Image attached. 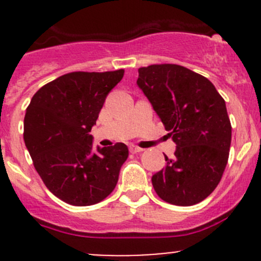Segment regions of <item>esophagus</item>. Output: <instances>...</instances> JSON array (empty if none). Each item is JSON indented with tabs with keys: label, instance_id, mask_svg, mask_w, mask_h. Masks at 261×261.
<instances>
[{
	"label": "esophagus",
	"instance_id": "obj_1",
	"mask_svg": "<svg viewBox=\"0 0 261 261\" xmlns=\"http://www.w3.org/2000/svg\"><path fill=\"white\" fill-rule=\"evenodd\" d=\"M128 149H130V151L133 152V154H136V152L144 151V149H141V147L135 146V145H130V147H128Z\"/></svg>",
	"mask_w": 261,
	"mask_h": 261
}]
</instances>
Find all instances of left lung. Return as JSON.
Here are the masks:
<instances>
[{"label": "left lung", "instance_id": "8db88e82", "mask_svg": "<svg viewBox=\"0 0 261 261\" xmlns=\"http://www.w3.org/2000/svg\"><path fill=\"white\" fill-rule=\"evenodd\" d=\"M138 86L170 131L175 152L151 177L155 192L175 206L210 196L222 178L231 145L225 99L203 75L177 64L139 69Z\"/></svg>", "mask_w": 261, "mask_h": 261}]
</instances>
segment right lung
Listing matches in <instances>:
<instances>
[{"mask_svg":"<svg viewBox=\"0 0 261 261\" xmlns=\"http://www.w3.org/2000/svg\"><path fill=\"white\" fill-rule=\"evenodd\" d=\"M123 77L73 72L41 87L26 109L23 140L46 188L73 206H91L115 189L128 156L125 144L93 150L91 130L107 94Z\"/></svg>","mask_w":261,"mask_h":261,"instance_id":"right-lung-1","label":"right lung"}]
</instances>
